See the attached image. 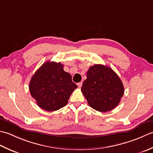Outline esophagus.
Here are the masks:
<instances>
[{
	"instance_id": "1",
	"label": "esophagus",
	"mask_w": 153,
	"mask_h": 153,
	"mask_svg": "<svg viewBox=\"0 0 153 153\" xmlns=\"http://www.w3.org/2000/svg\"><path fill=\"white\" fill-rule=\"evenodd\" d=\"M82 82H79V83H77V86L79 87V88H80L81 86H82Z\"/></svg>"
}]
</instances>
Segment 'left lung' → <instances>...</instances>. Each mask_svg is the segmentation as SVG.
I'll use <instances>...</instances> for the list:
<instances>
[{"label":"left lung","instance_id":"obj_1","mask_svg":"<svg viewBox=\"0 0 153 153\" xmlns=\"http://www.w3.org/2000/svg\"><path fill=\"white\" fill-rule=\"evenodd\" d=\"M81 91L91 108L100 112L113 110L124 93L120 77L110 67L94 65L87 71Z\"/></svg>","mask_w":153,"mask_h":153}]
</instances>
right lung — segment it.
Returning a JSON list of instances; mask_svg holds the SVG:
<instances>
[{"label":"right lung","mask_w":153,"mask_h":153,"mask_svg":"<svg viewBox=\"0 0 153 153\" xmlns=\"http://www.w3.org/2000/svg\"><path fill=\"white\" fill-rule=\"evenodd\" d=\"M77 88L71 75L61 63L47 61L30 80L31 96L37 105L46 111L58 110L67 105L71 94Z\"/></svg>","instance_id":"1"}]
</instances>
